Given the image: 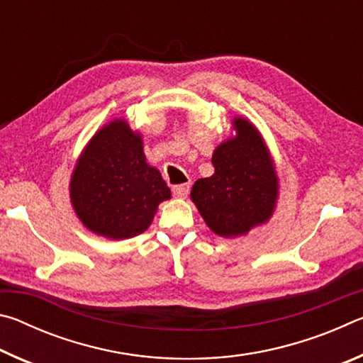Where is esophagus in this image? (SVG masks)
<instances>
[{
	"label": "esophagus",
	"mask_w": 363,
	"mask_h": 363,
	"mask_svg": "<svg viewBox=\"0 0 363 363\" xmlns=\"http://www.w3.org/2000/svg\"><path fill=\"white\" fill-rule=\"evenodd\" d=\"M189 190H190L189 184H181V186H174V187H173V194L177 196V199L184 200V199H187Z\"/></svg>",
	"instance_id": "34e87169"
}]
</instances>
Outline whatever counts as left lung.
<instances>
[{"mask_svg": "<svg viewBox=\"0 0 363 363\" xmlns=\"http://www.w3.org/2000/svg\"><path fill=\"white\" fill-rule=\"evenodd\" d=\"M211 162L214 174L190 190L210 230L237 238L266 224L277 206L280 181L259 130L245 116H233L232 136L214 149Z\"/></svg>", "mask_w": 363, "mask_h": 363, "instance_id": "left-lung-1", "label": "left lung"}]
</instances>
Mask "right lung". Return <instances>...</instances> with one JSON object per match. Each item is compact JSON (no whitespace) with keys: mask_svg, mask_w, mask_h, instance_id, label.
Returning <instances> with one entry per match:
<instances>
[{"mask_svg":"<svg viewBox=\"0 0 363 363\" xmlns=\"http://www.w3.org/2000/svg\"><path fill=\"white\" fill-rule=\"evenodd\" d=\"M70 201L86 229L108 240L145 232L158 205L171 199L160 171L147 163L143 134L125 118L97 130L70 176Z\"/></svg>","mask_w":363,"mask_h":363,"instance_id":"obj_1","label":"right lung"}]
</instances>
